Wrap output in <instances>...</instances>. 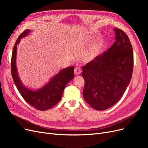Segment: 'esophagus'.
Masks as SVG:
<instances>
[{"label":"esophagus","instance_id":"34e87169","mask_svg":"<svg viewBox=\"0 0 148 148\" xmlns=\"http://www.w3.org/2000/svg\"><path fill=\"white\" fill-rule=\"evenodd\" d=\"M74 72H75V75H79L80 73H82V69H80L79 67H78V66L76 67V68L75 69Z\"/></svg>","mask_w":148,"mask_h":148}]
</instances>
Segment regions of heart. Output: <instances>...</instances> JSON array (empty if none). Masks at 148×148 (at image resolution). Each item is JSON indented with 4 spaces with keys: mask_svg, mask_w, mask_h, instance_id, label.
I'll list each match as a JSON object with an SVG mask.
<instances>
[{
    "mask_svg": "<svg viewBox=\"0 0 148 148\" xmlns=\"http://www.w3.org/2000/svg\"><path fill=\"white\" fill-rule=\"evenodd\" d=\"M97 54V51L96 49H92V51H91L88 53V57L90 58V59H92V58L95 57Z\"/></svg>",
    "mask_w": 148,
    "mask_h": 148,
    "instance_id": "obj_1",
    "label": "heart"
}]
</instances>
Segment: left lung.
Here are the masks:
<instances>
[{
  "label": "left lung",
  "instance_id": "8db88e82",
  "mask_svg": "<svg viewBox=\"0 0 148 148\" xmlns=\"http://www.w3.org/2000/svg\"><path fill=\"white\" fill-rule=\"evenodd\" d=\"M115 41L107 51L83 66L84 99L93 109L104 110L122 97L131 81L133 52L124 31L114 28Z\"/></svg>",
  "mask_w": 148,
  "mask_h": 148
}]
</instances>
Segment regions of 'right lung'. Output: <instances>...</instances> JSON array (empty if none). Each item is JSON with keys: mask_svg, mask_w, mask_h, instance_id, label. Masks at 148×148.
I'll use <instances>...</instances> for the list:
<instances>
[{"mask_svg": "<svg viewBox=\"0 0 148 148\" xmlns=\"http://www.w3.org/2000/svg\"><path fill=\"white\" fill-rule=\"evenodd\" d=\"M31 31L29 29L25 30L18 38L13 47L11 60L12 75L16 87L23 99L36 109L46 110L52 108L60 101L66 85L74 78V66L62 69L39 89H32L25 86L21 82L16 68L17 45L21 39L26 37Z\"/></svg>", "mask_w": 148, "mask_h": 148, "instance_id": "right-lung-1", "label": "right lung"}]
</instances>
